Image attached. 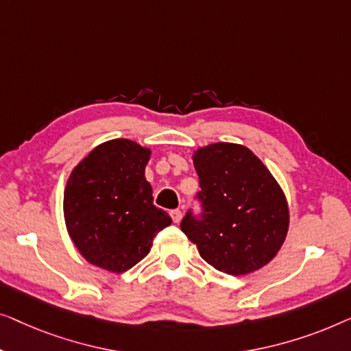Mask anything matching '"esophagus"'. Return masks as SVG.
<instances>
[{
	"mask_svg": "<svg viewBox=\"0 0 351 351\" xmlns=\"http://www.w3.org/2000/svg\"><path fill=\"white\" fill-rule=\"evenodd\" d=\"M170 216H171V219H173L175 224L180 223L181 218H182V215H181L180 210H171V211H170Z\"/></svg>",
	"mask_w": 351,
	"mask_h": 351,
	"instance_id": "esophagus-1",
	"label": "esophagus"
}]
</instances>
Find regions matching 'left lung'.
<instances>
[{
	"label": "left lung",
	"mask_w": 351,
	"mask_h": 351,
	"mask_svg": "<svg viewBox=\"0 0 351 351\" xmlns=\"http://www.w3.org/2000/svg\"><path fill=\"white\" fill-rule=\"evenodd\" d=\"M204 216L187 213L181 230L211 267L246 275L267 265L285 243L289 206L278 181L253 151L213 143L192 154Z\"/></svg>",
	"instance_id": "left-lung-1"
}]
</instances>
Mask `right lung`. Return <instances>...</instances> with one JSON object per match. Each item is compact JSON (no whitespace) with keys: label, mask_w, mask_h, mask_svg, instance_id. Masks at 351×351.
I'll return each instance as SVG.
<instances>
[{"label":"right lung","mask_w":351,"mask_h":351,"mask_svg":"<svg viewBox=\"0 0 351 351\" xmlns=\"http://www.w3.org/2000/svg\"><path fill=\"white\" fill-rule=\"evenodd\" d=\"M149 159V147L114 138L73 169L63 192V218L88 264L125 272L149 253L157 232L171 224L169 213L152 204L145 176Z\"/></svg>","instance_id":"obj_1"}]
</instances>
